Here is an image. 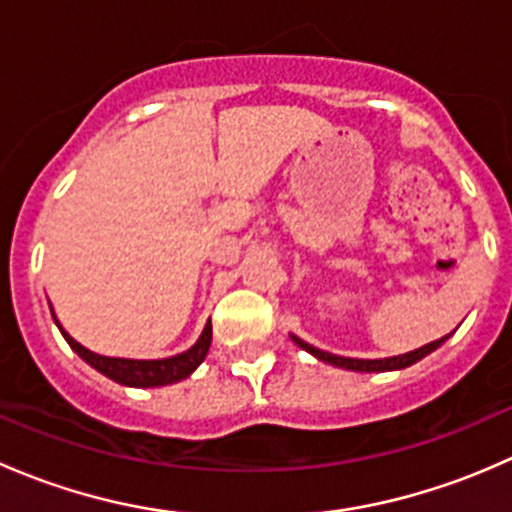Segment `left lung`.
Wrapping results in <instances>:
<instances>
[{
    "label": "left lung",
    "instance_id": "left-lung-1",
    "mask_svg": "<svg viewBox=\"0 0 512 512\" xmlns=\"http://www.w3.org/2000/svg\"><path fill=\"white\" fill-rule=\"evenodd\" d=\"M451 334H446V337L436 339V342H431V344H423V347L414 349V352H406V354H399V356H386V359H352V356L329 354V352H322V349L312 347V344L302 342V339L294 337V334H289V337H292V342L297 344L299 349H304V352H309L314 356V359L324 361V364L339 366V369H347V371H361V374H379V371H399V369H406V366L416 364V361H421L423 356L436 352V349L441 347V344L446 342Z\"/></svg>",
    "mask_w": 512,
    "mask_h": 512
}]
</instances>
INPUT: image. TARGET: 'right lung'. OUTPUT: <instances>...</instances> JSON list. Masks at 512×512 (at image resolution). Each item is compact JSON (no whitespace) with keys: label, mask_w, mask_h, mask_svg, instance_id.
<instances>
[{"label":"right lung","mask_w":512,"mask_h":512,"mask_svg":"<svg viewBox=\"0 0 512 512\" xmlns=\"http://www.w3.org/2000/svg\"><path fill=\"white\" fill-rule=\"evenodd\" d=\"M51 307V304H49ZM51 317H54L56 327L64 334V339L69 342V347L74 349L81 359L89 366H94L96 371H101L103 376H108L111 381L123 386H136V389H156V386H168L175 381H183L203 364V359L208 356L210 342H213V324H205L203 334L198 337V342L183 354L168 356V359H121V356H103L91 352V349L81 347L69 332L59 324L54 309H51Z\"/></svg>","instance_id":"right-lung-1"}]
</instances>
